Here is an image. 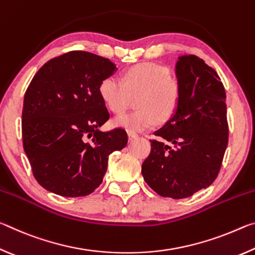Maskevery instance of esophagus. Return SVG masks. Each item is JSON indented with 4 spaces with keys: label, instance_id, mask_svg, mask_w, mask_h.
Instances as JSON below:
<instances>
[{
    "label": "esophagus",
    "instance_id": "obj_1",
    "mask_svg": "<svg viewBox=\"0 0 255 255\" xmlns=\"http://www.w3.org/2000/svg\"><path fill=\"white\" fill-rule=\"evenodd\" d=\"M138 137V135L137 133H135V132H128V139L129 140H133V139H136V138Z\"/></svg>",
    "mask_w": 255,
    "mask_h": 255
}]
</instances>
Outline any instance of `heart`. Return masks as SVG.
Listing matches in <instances>:
<instances>
[{
	"mask_svg": "<svg viewBox=\"0 0 255 255\" xmlns=\"http://www.w3.org/2000/svg\"><path fill=\"white\" fill-rule=\"evenodd\" d=\"M99 93L108 109L117 115L127 110L136 98L138 109L119 116L115 125L130 131H143L173 117L182 99V83L165 66L139 63L125 72L124 82L114 75L105 77Z\"/></svg>",
	"mask_w": 255,
	"mask_h": 255,
	"instance_id": "obj_1",
	"label": "heart"
}]
</instances>
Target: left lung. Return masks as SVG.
Instances as JSON below:
<instances>
[{"mask_svg": "<svg viewBox=\"0 0 255 255\" xmlns=\"http://www.w3.org/2000/svg\"><path fill=\"white\" fill-rule=\"evenodd\" d=\"M182 99L175 115L155 131L141 165L157 195L183 199L214 182L228 144L226 93L214 68L195 55L180 57Z\"/></svg>", "mask_w": 255, "mask_h": 255, "instance_id": "left-lung-1", "label": "left lung"}]
</instances>
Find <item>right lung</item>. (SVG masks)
<instances>
[{
	"mask_svg": "<svg viewBox=\"0 0 255 255\" xmlns=\"http://www.w3.org/2000/svg\"><path fill=\"white\" fill-rule=\"evenodd\" d=\"M116 65L72 50L47 62L24 93L22 141L32 174L42 188L83 197L102 183L108 157L127 145L123 128L101 131L110 114L99 93Z\"/></svg>",
	"mask_w": 255,
	"mask_h": 255,
	"instance_id": "obj_1",
	"label": "right lung"
}]
</instances>
